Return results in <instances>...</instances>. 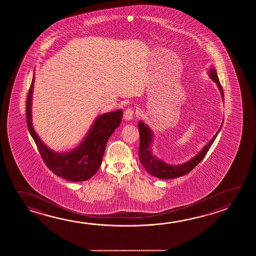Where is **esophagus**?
Returning a JSON list of instances; mask_svg holds the SVG:
<instances>
[{"mask_svg":"<svg viewBox=\"0 0 256 256\" xmlns=\"http://www.w3.org/2000/svg\"><path fill=\"white\" fill-rule=\"evenodd\" d=\"M134 117V110L132 109H128L125 110V112H124V118L126 120H132Z\"/></svg>","mask_w":256,"mask_h":256,"instance_id":"1","label":"esophagus"}]
</instances>
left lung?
Here are the masks:
<instances>
[{"label":"left lung","mask_w":256,"mask_h":256,"mask_svg":"<svg viewBox=\"0 0 256 256\" xmlns=\"http://www.w3.org/2000/svg\"><path fill=\"white\" fill-rule=\"evenodd\" d=\"M208 76L210 78L214 81L217 88H218L222 101L224 100V94L222 90V84L220 83L216 68L214 65L208 70ZM224 123V120H222V125L220 126L217 133L214 134V138L206 144L196 154L184 162L183 164H170L166 162L164 160L160 159L158 156L155 154L152 150V146L154 142V134L150 126L146 124L144 122L140 120L138 122L139 134H140V144H139V159L141 162L142 167L146 170V172L162 180H172L181 176H184L191 172L197 164L204 159L207 152L209 151L210 147L212 146L214 140L217 138L220 131L222 130V125Z\"/></svg>","instance_id":"left-lung-1"}]
</instances>
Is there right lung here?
Segmentation results:
<instances>
[{"label":"right lung","mask_w":256,"mask_h":256,"mask_svg":"<svg viewBox=\"0 0 256 256\" xmlns=\"http://www.w3.org/2000/svg\"><path fill=\"white\" fill-rule=\"evenodd\" d=\"M34 72L26 100V123L42 160L55 175L72 182L86 181L96 173L102 164L106 144L114 130L120 125L122 109L98 115L84 139L68 152H56L47 146L36 134L32 120Z\"/></svg>","instance_id":"1"}]
</instances>
